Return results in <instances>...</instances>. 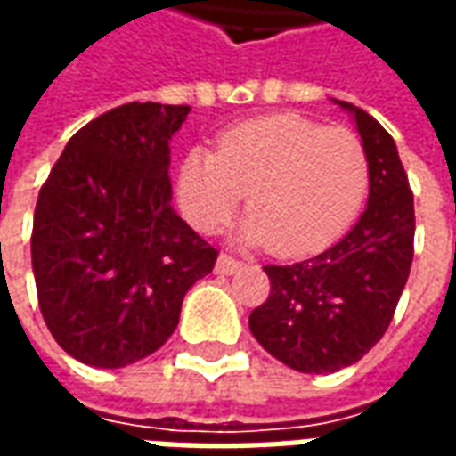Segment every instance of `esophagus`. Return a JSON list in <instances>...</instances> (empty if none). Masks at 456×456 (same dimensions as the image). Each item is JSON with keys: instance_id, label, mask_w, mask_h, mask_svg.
<instances>
[{"instance_id": "34e87169", "label": "esophagus", "mask_w": 456, "mask_h": 456, "mask_svg": "<svg viewBox=\"0 0 456 456\" xmlns=\"http://www.w3.org/2000/svg\"><path fill=\"white\" fill-rule=\"evenodd\" d=\"M217 273H224V276H232V273H237L239 268H241V261L237 258L227 256V254H219L217 258Z\"/></svg>"}]
</instances>
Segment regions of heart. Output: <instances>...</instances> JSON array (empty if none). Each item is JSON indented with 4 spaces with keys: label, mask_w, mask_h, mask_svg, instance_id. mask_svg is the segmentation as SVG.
<instances>
[{
    "label": "heart",
    "mask_w": 456,
    "mask_h": 456,
    "mask_svg": "<svg viewBox=\"0 0 456 456\" xmlns=\"http://www.w3.org/2000/svg\"><path fill=\"white\" fill-rule=\"evenodd\" d=\"M369 159L359 136L300 114L229 129L217 153L190 149L178 168V202L205 234L224 227L248 190L254 209L239 229L247 244L300 256L332 244L366 198Z\"/></svg>",
    "instance_id": "1"
}]
</instances>
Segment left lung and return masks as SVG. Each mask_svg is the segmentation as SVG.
<instances>
[{"label": "left lung", "instance_id": "obj_1", "mask_svg": "<svg viewBox=\"0 0 456 456\" xmlns=\"http://www.w3.org/2000/svg\"><path fill=\"white\" fill-rule=\"evenodd\" d=\"M369 159V202L335 247L290 266H264L271 293L248 317L256 342L300 373L352 366L388 330L412 264L415 209L391 134L352 102Z\"/></svg>", "mask_w": 456, "mask_h": 456}]
</instances>
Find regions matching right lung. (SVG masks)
I'll return each mask as SVG.
<instances>
[{
  "mask_svg": "<svg viewBox=\"0 0 456 456\" xmlns=\"http://www.w3.org/2000/svg\"><path fill=\"white\" fill-rule=\"evenodd\" d=\"M190 107L129 102L68 141L38 192V305L77 362L121 369L160 349L217 251L173 209L170 139Z\"/></svg>",
  "mask_w": 456,
  "mask_h": 456,
  "instance_id": "1",
  "label": "right lung"
}]
</instances>
